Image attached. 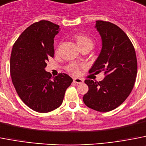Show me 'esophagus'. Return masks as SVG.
Listing matches in <instances>:
<instances>
[{"mask_svg":"<svg viewBox=\"0 0 146 146\" xmlns=\"http://www.w3.org/2000/svg\"><path fill=\"white\" fill-rule=\"evenodd\" d=\"M83 79H82V78H73V82H75V83L76 84H82L83 83Z\"/></svg>","mask_w":146,"mask_h":146,"instance_id":"34e87169","label":"esophagus"}]
</instances>
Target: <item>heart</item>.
I'll use <instances>...</instances> for the list:
<instances>
[{"mask_svg":"<svg viewBox=\"0 0 146 146\" xmlns=\"http://www.w3.org/2000/svg\"><path fill=\"white\" fill-rule=\"evenodd\" d=\"M75 40H76L80 48L84 46L92 47V45H93V42L90 38L86 36V35H82V34H77V35H75ZM67 70L70 73L76 74V73H78V65L76 64H74V63H72V64H70L69 65H68Z\"/></svg>","mask_w":146,"mask_h":146,"instance_id":"1","label":"heart"}]
</instances>
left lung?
I'll use <instances>...</instances> for the list:
<instances>
[{"label":"left lung","instance_id":"8db88e82","mask_svg":"<svg viewBox=\"0 0 146 146\" xmlns=\"http://www.w3.org/2000/svg\"><path fill=\"white\" fill-rule=\"evenodd\" d=\"M102 49L89 73L104 71L101 82L86 79L88 92L83 97L89 108L106 112L115 110L131 93L136 80L137 62L131 40L122 29L110 22L97 20Z\"/></svg>","mask_w":146,"mask_h":146}]
</instances>
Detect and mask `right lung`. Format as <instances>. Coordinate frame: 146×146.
Instances as JSON below:
<instances>
[{
	"instance_id": "1",
	"label": "right lung",
	"mask_w": 146,
	"mask_h": 146,
	"mask_svg": "<svg viewBox=\"0 0 146 146\" xmlns=\"http://www.w3.org/2000/svg\"><path fill=\"white\" fill-rule=\"evenodd\" d=\"M59 31L58 25L48 20L31 24L15 42L10 57V74L19 97L41 113L59 107L73 82L68 74L52 77L45 70L48 58L54 57V36Z\"/></svg>"
}]
</instances>
